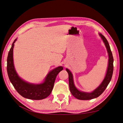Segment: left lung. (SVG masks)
<instances>
[{
	"label": "left lung",
	"mask_w": 123,
	"mask_h": 123,
	"mask_svg": "<svg viewBox=\"0 0 123 123\" xmlns=\"http://www.w3.org/2000/svg\"><path fill=\"white\" fill-rule=\"evenodd\" d=\"M100 38L102 39L106 48V49L108 55V67L105 77L98 86L93 91L90 92H84L78 89L74 84L73 75L72 72L68 69L66 68L69 75V84L70 90L72 95L78 99L80 100H89L98 97L105 91L107 86L109 84L112 76L113 71V57L112 52L111 51L109 44L108 42L105 37L101 33H98Z\"/></svg>",
	"instance_id": "left-lung-1"
}]
</instances>
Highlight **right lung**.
<instances>
[{"mask_svg":"<svg viewBox=\"0 0 123 123\" xmlns=\"http://www.w3.org/2000/svg\"><path fill=\"white\" fill-rule=\"evenodd\" d=\"M17 39L13 42L7 58V72L11 83L18 93L25 98L34 100L45 98L51 94L56 77L63 67L59 66L51 70L41 83H31L25 80L18 75L14 64L13 49Z\"/></svg>","mask_w":123,"mask_h":123,"instance_id":"add662e5","label":"right lung"}]
</instances>
